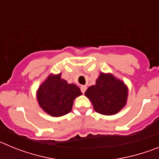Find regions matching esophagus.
Returning a JSON list of instances; mask_svg holds the SVG:
<instances>
[{
  "label": "esophagus",
  "mask_w": 159,
  "mask_h": 159,
  "mask_svg": "<svg viewBox=\"0 0 159 159\" xmlns=\"http://www.w3.org/2000/svg\"><path fill=\"white\" fill-rule=\"evenodd\" d=\"M80 90H81V92H82V93H84V92H86L87 87L85 86V85H82V86L80 87Z\"/></svg>",
  "instance_id": "34e87169"
}]
</instances>
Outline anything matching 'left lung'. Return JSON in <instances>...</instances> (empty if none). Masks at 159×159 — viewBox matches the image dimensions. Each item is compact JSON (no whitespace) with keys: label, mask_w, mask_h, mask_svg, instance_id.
<instances>
[{"label":"left lung","mask_w":159,"mask_h":159,"mask_svg":"<svg viewBox=\"0 0 159 159\" xmlns=\"http://www.w3.org/2000/svg\"><path fill=\"white\" fill-rule=\"evenodd\" d=\"M95 83L85 92L95 111L105 116L117 114L127 102L128 95L127 86L123 81L111 74L102 72Z\"/></svg>","instance_id":"left-lung-1"}]
</instances>
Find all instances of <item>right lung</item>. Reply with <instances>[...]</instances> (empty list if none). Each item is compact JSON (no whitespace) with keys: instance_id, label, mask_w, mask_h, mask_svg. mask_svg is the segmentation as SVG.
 <instances>
[{"instance_id":"obj_1","label":"right lung","mask_w":159,"mask_h":159,"mask_svg":"<svg viewBox=\"0 0 159 159\" xmlns=\"http://www.w3.org/2000/svg\"><path fill=\"white\" fill-rule=\"evenodd\" d=\"M81 94L75 84L61 79V74L50 75L38 89L37 100L46 113L60 117L71 111L73 101Z\"/></svg>"}]
</instances>
